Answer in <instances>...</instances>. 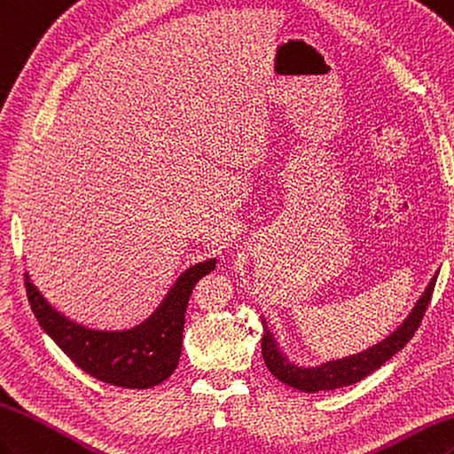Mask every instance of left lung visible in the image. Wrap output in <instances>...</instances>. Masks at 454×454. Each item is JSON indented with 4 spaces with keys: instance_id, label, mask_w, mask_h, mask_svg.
Listing matches in <instances>:
<instances>
[{
    "instance_id": "left-lung-1",
    "label": "left lung",
    "mask_w": 454,
    "mask_h": 454,
    "mask_svg": "<svg viewBox=\"0 0 454 454\" xmlns=\"http://www.w3.org/2000/svg\"><path fill=\"white\" fill-rule=\"evenodd\" d=\"M435 281L437 276H433L426 294L419 297L416 307L411 309L410 317L388 338L379 341L377 346L361 351V354L328 361V364H322L318 367H299L295 364H289V359L278 349L276 340L268 330L266 322H262L264 325V334H262V357H264V364L271 375L279 379L284 385L303 392L334 390L340 387L356 385L361 379L375 372L380 365H385L392 356H396L411 340L414 332L421 325V318L426 315L433 289H435Z\"/></svg>"
}]
</instances>
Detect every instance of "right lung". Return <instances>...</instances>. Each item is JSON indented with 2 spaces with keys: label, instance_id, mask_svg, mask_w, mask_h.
<instances>
[{
  "label": "right lung",
  "instance_id": "add662e5",
  "mask_svg": "<svg viewBox=\"0 0 454 454\" xmlns=\"http://www.w3.org/2000/svg\"><path fill=\"white\" fill-rule=\"evenodd\" d=\"M215 270V258L188 268L163 303L129 330H90L59 315L40 295L28 274L25 287L38 325L87 375L124 388H151L173 375L183 349L186 305L198 281Z\"/></svg>",
  "mask_w": 454,
  "mask_h": 454
}]
</instances>
